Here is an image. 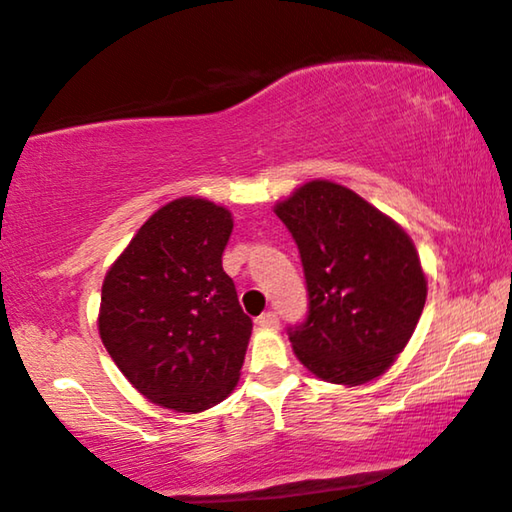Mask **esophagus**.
Wrapping results in <instances>:
<instances>
[{
  "instance_id": "esophagus-1",
  "label": "esophagus",
  "mask_w": 512,
  "mask_h": 512,
  "mask_svg": "<svg viewBox=\"0 0 512 512\" xmlns=\"http://www.w3.org/2000/svg\"><path fill=\"white\" fill-rule=\"evenodd\" d=\"M257 327H262V329H276L278 327V315L273 313V311H266V313H262L257 318Z\"/></svg>"
}]
</instances>
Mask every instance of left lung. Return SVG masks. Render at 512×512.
<instances>
[{"label": "left lung", "mask_w": 512, "mask_h": 512, "mask_svg": "<svg viewBox=\"0 0 512 512\" xmlns=\"http://www.w3.org/2000/svg\"><path fill=\"white\" fill-rule=\"evenodd\" d=\"M297 243L308 315L287 329L294 355L334 385L383 376L427 301L420 257L403 229L348 187L311 181L276 204Z\"/></svg>", "instance_id": "left-lung-1"}]
</instances>
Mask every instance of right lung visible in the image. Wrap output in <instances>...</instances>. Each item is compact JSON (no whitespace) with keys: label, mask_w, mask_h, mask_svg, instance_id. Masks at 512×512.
Returning <instances> with one entry per match:
<instances>
[{"label":"right lung","mask_w":512,"mask_h":512,"mask_svg":"<svg viewBox=\"0 0 512 512\" xmlns=\"http://www.w3.org/2000/svg\"><path fill=\"white\" fill-rule=\"evenodd\" d=\"M232 213L169 201L143 222L102 285L99 336L129 383L157 406L201 413L239 383L253 320L222 253Z\"/></svg>","instance_id":"1"}]
</instances>
